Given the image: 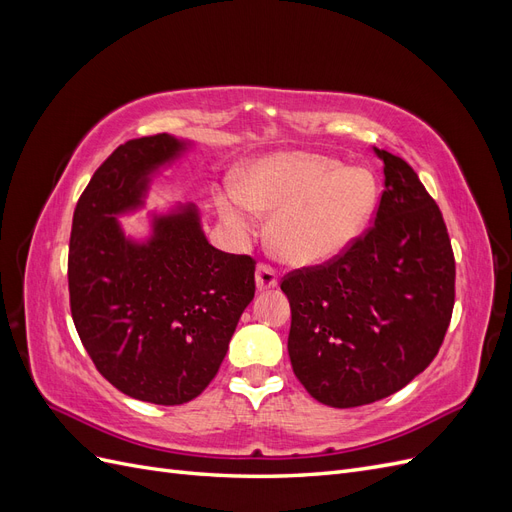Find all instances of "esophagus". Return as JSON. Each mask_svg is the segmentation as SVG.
Masks as SVG:
<instances>
[{"label": "esophagus", "mask_w": 512, "mask_h": 512, "mask_svg": "<svg viewBox=\"0 0 512 512\" xmlns=\"http://www.w3.org/2000/svg\"><path fill=\"white\" fill-rule=\"evenodd\" d=\"M256 286L258 290H269L277 286V271L267 262H260L256 269Z\"/></svg>", "instance_id": "34e87169"}]
</instances>
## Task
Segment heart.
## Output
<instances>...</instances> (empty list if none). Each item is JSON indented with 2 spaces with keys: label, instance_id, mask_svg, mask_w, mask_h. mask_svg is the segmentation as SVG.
<instances>
[{
  "label": "heart",
  "instance_id": "1",
  "mask_svg": "<svg viewBox=\"0 0 512 512\" xmlns=\"http://www.w3.org/2000/svg\"><path fill=\"white\" fill-rule=\"evenodd\" d=\"M378 203L376 177L361 166L309 151H284L243 170L218 194L222 218L239 232L273 213L269 243L292 265H318L361 237Z\"/></svg>",
  "mask_w": 512,
  "mask_h": 512
}]
</instances>
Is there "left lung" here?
Listing matches in <instances>:
<instances>
[{"instance_id": "1", "label": "left lung", "mask_w": 512, "mask_h": 512, "mask_svg": "<svg viewBox=\"0 0 512 512\" xmlns=\"http://www.w3.org/2000/svg\"><path fill=\"white\" fill-rule=\"evenodd\" d=\"M376 153L384 190L374 226L342 254L282 280L292 371L331 408L404 389L436 359L455 305V256L440 207L406 160Z\"/></svg>"}]
</instances>
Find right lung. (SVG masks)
Masks as SVG:
<instances>
[{
    "mask_svg": "<svg viewBox=\"0 0 512 512\" xmlns=\"http://www.w3.org/2000/svg\"><path fill=\"white\" fill-rule=\"evenodd\" d=\"M183 149L168 134L119 145L76 203L68 250L70 312L91 361L158 406L207 389L256 292V260L215 250L194 207L153 218L147 243L123 237L115 215L143 205L149 175Z\"/></svg>",
    "mask_w": 512,
    "mask_h": 512,
    "instance_id": "add662e5",
    "label": "right lung"
}]
</instances>
